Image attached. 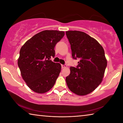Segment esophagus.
Instances as JSON below:
<instances>
[{
  "instance_id": "obj_1",
  "label": "esophagus",
  "mask_w": 123,
  "mask_h": 123,
  "mask_svg": "<svg viewBox=\"0 0 123 123\" xmlns=\"http://www.w3.org/2000/svg\"><path fill=\"white\" fill-rule=\"evenodd\" d=\"M61 67H62V68H66V67H67V65L66 64H61Z\"/></svg>"
}]
</instances>
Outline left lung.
Instances as JSON below:
<instances>
[{
	"mask_svg": "<svg viewBox=\"0 0 123 123\" xmlns=\"http://www.w3.org/2000/svg\"><path fill=\"white\" fill-rule=\"evenodd\" d=\"M66 34L70 44L73 59L79 60L76 67H70V73L66 78L72 92L85 95L100 84L107 67L103 47L85 32L68 31Z\"/></svg>",
	"mask_w": 123,
	"mask_h": 123,
	"instance_id": "obj_1",
	"label": "left lung"
}]
</instances>
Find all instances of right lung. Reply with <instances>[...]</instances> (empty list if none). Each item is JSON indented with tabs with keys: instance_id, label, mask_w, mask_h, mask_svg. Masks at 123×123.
<instances>
[{
	"instance_id": "obj_1",
	"label": "right lung",
	"mask_w": 123,
	"mask_h": 123,
	"mask_svg": "<svg viewBox=\"0 0 123 123\" xmlns=\"http://www.w3.org/2000/svg\"><path fill=\"white\" fill-rule=\"evenodd\" d=\"M64 31L44 30L34 35L22 47L18 60L23 79L31 90L38 93L49 91L55 85L61 66L51 61L56 44Z\"/></svg>"
}]
</instances>
